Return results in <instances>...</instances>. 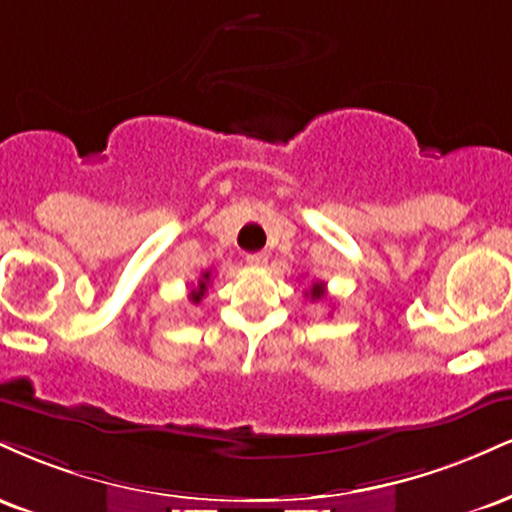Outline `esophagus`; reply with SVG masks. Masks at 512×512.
Masks as SVG:
<instances>
[{
	"mask_svg": "<svg viewBox=\"0 0 512 512\" xmlns=\"http://www.w3.org/2000/svg\"><path fill=\"white\" fill-rule=\"evenodd\" d=\"M245 260H248L250 267H264V264L269 262V255L267 252H252V255L245 257Z\"/></svg>",
	"mask_w": 512,
	"mask_h": 512,
	"instance_id": "esophagus-1",
	"label": "esophagus"
}]
</instances>
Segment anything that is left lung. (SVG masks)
<instances>
[{"mask_svg":"<svg viewBox=\"0 0 512 512\" xmlns=\"http://www.w3.org/2000/svg\"><path fill=\"white\" fill-rule=\"evenodd\" d=\"M305 296H310V301H320V298H325V284H322V281H315Z\"/></svg>","mask_w":512,"mask_h":512,"instance_id":"left-lung-1","label":"left lung"}]
</instances>
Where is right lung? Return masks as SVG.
Here are the masks:
<instances>
[{
  "mask_svg": "<svg viewBox=\"0 0 512 512\" xmlns=\"http://www.w3.org/2000/svg\"><path fill=\"white\" fill-rule=\"evenodd\" d=\"M209 279H211V274H209V272H204V274H202V279L197 281V289H192V291H190V301H192V303H199V301H202L204 293H207Z\"/></svg>",
  "mask_w": 512,
  "mask_h": 512,
  "instance_id": "right-lung-1",
  "label": "right lung"
}]
</instances>
